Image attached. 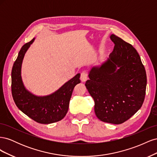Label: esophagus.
Listing matches in <instances>:
<instances>
[{"label": "esophagus", "instance_id": "1", "mask_svg": "<svg viewBox=\"0 0 157 157\" xmlns=\"http://www.w3.org/2000/svg\"><path fill=\"white\" fill-rule=\"evenodd\" d=\"M87 79H88V74L86 71H83V72L81 73V75H80V80H81L82 82H85L86 81Z\"/></svg>", "mask_w": 157, "mask_h": 157}]
</instances>
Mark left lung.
Here are the masks:
<instances>
[{
    "instance_id": "1",
    "label": "left lung",
    "mask_w": 157,
    "mask_h": 157,
    "mask_svg": "<svg viewBox=\"0 0 157 157\" xmlns=\"http://www.w3.org/2000/svg\"><path fill=\"white\" fill-rule=\"evenodd\" d=\"M110 39L115 44L113 51L105 62L90 69L85 86L94 99L99 119L120 124L142 106L147 76L134 47L115 35Z\"/></svg>"
}]
</instances>
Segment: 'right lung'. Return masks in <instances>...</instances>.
Wrapping results in <instances>:
<instances>
[{
    "instance_id": "add662e5",
    "label": "right lung",
    "mask_w": 157,
    "mask_h": 157,
    "mask_svg": "<svg viewBox=\"0 0 157 157\" xmlns=\"http://www.w3.org/2000/svg\"><path fill=\"white\" fill-rule=\"evenodd\" d=\"M35 38L23 45L12 70V94L13 101L20 111L40 124H51L63 119L69 109L73 89L80 82V73L66 82L58 90L48 96H38L27 90L21 78L23 58Z\"/></svg>"
}]
</instances>
